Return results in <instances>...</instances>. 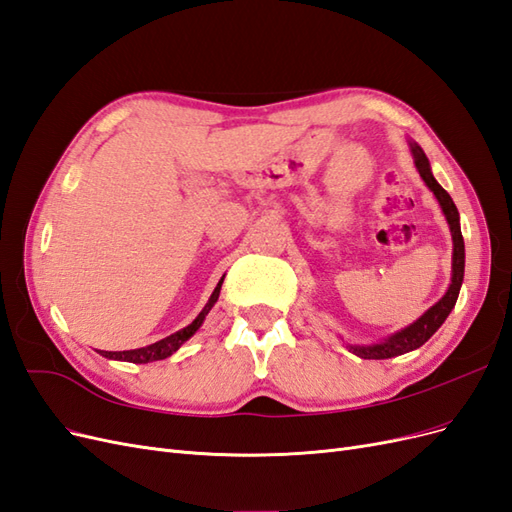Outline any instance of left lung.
Instances as JSON below:
<instances>
[{
	"mask_svg": "<svg viewBox=\"0 0 512 512\" xmlns=\"http://www.w3.org/2000/svg\"><path fill=\"white\" fill-rule=\"evenodd\" d=\"M412 153H414V164L418 168V173H421L423 181L429 185V190L436 194L438 203L442 205V211L448 220V226H451V232H453V280H451V286H448L444 297L436 305L429 307L421 318H418L414 324H410V327H406L404 331H399L374 346H352V352L359 354L361 359H391V356L406 354L410 350H416L418 346H423L427 339L442 327V322L448 318V314H451V309L455 307L457 297H459L461 282H463L466 247H463V237H461V228H459V211L453 203V198L448 196V192L436 179H433L429 160L423 153V149L416 143H412Z\"/></svg>",
	"mask_w": 512,
	"mask_h": 512,
	"instance_id": "left-lung-1",
	"label": "left lung"
}]
</instances>
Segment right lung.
<instances>
[{"instance_id":"1","label":"right lung","mask_w":512,"mask_h":512,"mask_svg":"<svg viewBox=\"0 0 512 512\" xmlns=\"http://www.w3.org/2000/svg\"><path fill=\"white\" fill-rule=\"evenodd\" d=\"M222 282H224V277L220 280V284L215 286V290H213V294H211V299H209V303L205 305L203 312H200V314L196 316V320H194L192 324H188V327H185V329H181V331H177V333H173V335H168V337L160 339V342L151 344V346H145V348L123 350V352H104V350H100V354L106 356V359L128 361V363H151V361H162V359H166V356H170L175 350H179L181 344L188 342V339L198 331V327H200V324H203L205 316L209 314V309L213 307V303L218 301V297H220Z\"/></svg>"}]
</instances>
